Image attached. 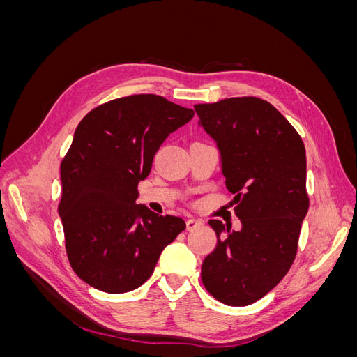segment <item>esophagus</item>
Returning a JSON list of instances; mask_svg holds the SVG:
<instances>
[{
    "label": "esophagus",
    "mask_w": 357,
    "mask_h": 357,
    "mask_svg": "<svg viewBox=\"0 0 357 357\" xmlns=\"http://www.w3.org/2000/svg\"><path fill=\"white\" fill-rule=\"evenodd\" d=\"M202 226H204L202 220H198V219H188V222H186V228H188V231L198 229V228H202Z\"/></svg>",
    "instance_id": "1"
}]
</instances>
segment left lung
<instances>
[{
	"label": "left lung",
	"mask_w": 357,
	"mask_h": 357,
	"mask_svg": "<svg viewBox=\"0 0 357 357\" xmlns=\"http://www.w3.org/2000/svg\"><path fill=\"white\" fill-rule=\"evenodd\" d=\"M199 125L218 144L241 229L210 220L218 245L204 259L208 294L231 307L264 298L295 261L307 215L305 147L277 109L255 96L197 104Z\"/></svg>",
	"instance_id": "left-lung-1"
}]
</instances>
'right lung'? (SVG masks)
I'll use <instances>...</instances> for the list:
<instances>
[{"label": "right lung", "instance_id": "right-lung-1", "mask_svg": "<svg viewBox=\"0 0 357 357\" xmlns=\"http://www.w3.org/2000/svg\"><path fill=\"white\" fill-rule=\"evenodd\" d=\"M193 114L142 93L98 105L75 128L61 162L58 211L70 265L84 283L107 294L139 287L185 231L181 218L159 215L135 199L160 144Z\"/></svg>", "mask_w": 357, "mask_h": 357}]
</instances>
